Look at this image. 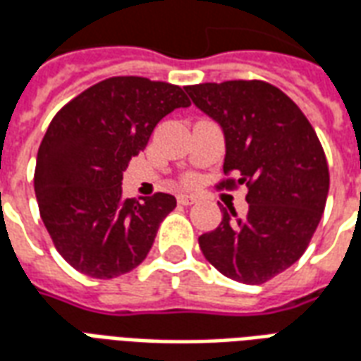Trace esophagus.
<instances>
[{
    "label": "esophagus",
    "instance_id": "1",
    "mask_svg": "<svg viewBox=\"0 0 361 361\" xmlns=\"http://www.w3.org/2000/svg\"><path fill=\"white\" fill-rule=\"evenodd\" d=\"M195 201L197 199L193 195H178V203L185 204V207H188V204H193Z\"/></svg>",
    "mask_w": 361,
    "mask_h": 361
}]
</instances>
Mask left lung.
I'll use <instances>...</instances> for the list:
<instances>
[{"label": "left lung", "mask_w": 361, "mask_h": 361, "mask_svg": "<svg viewBox=\"0 0 361 361\" xmlns=\"http://www.w3.org/2000/svg\"><path fill=\"white\" fill-rule=\"evenodd\" d=\"M199 110L224 133L220 188L247 185L250 211H222V222L199 238L207 261L224 276L263 284L307 250L329 193L325 152L303 111L265 81L203 82L185 87Z\"/></svg>", "instance_id": "obj_1"}]
</instances>
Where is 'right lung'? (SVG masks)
Here are the masks:
<instances>
[{"mask_svg":"<svg viewBox=\"0 0 361 361\" xmlns=\"http://www.w3.org/2000/svg\"><path fill=\"white\" fill-rule=\"evenodd\" d=\"M189 104L183 89L170 82L111 77L51 119L36 157V201L56 250L73 269L114 279L149 255L176 197L126 199L121 180L158 121Z\"/></svg>","mask_w":361,"mask_h":361,"instance_id":"right-lung-1","label":"right lung"}]
</instances>
